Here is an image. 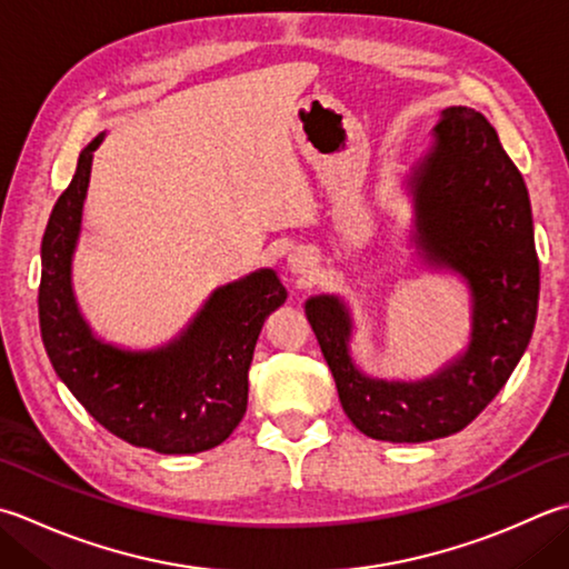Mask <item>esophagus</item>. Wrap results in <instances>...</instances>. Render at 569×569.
<instances>
[{"mask_svg": "<svg viewBox=\"0 0 569 569\" xmlns=\"http://www.w3.org/2000/svg\"><path fill=\"white\" fill-rule=\"evenodd\" d=\"M288 266H291V271L293 273H308L310 271V259H308V253H303V251H296V253H291L288 256Z\"/></svg>", "mask_w": 569, "mask_h": 569, "instance_id": "obj_1", "label": "esophagus"}]
</instances>
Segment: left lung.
<instances>
[{
  "mask_svg": "<svg viewBox=\"0 0 569 569\" xmlns=\"http://www.w3.org/2000/svg\"><path fill=\"white\" fill-rule=\"evenodd\" d=\"M405 187L421 263L469 288L466 350L421 380H387L355 362V320L340 296H310L306 316L352 425L370 439L421 443L469 427L503 389L536 328L540 266L526 182L473 108L443 110Z\"/></svg>",
  "mask_w": 569,
  "mask_h": 569,
  "instance_id": "1",
  "label": "left lung"
}]
</instances>
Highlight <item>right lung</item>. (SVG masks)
Returning <instances> with one entry per match:
<instances>
[{"mask_svg":"<svg viewBox=\"0 0 569 569\" xmlns=\"http://www.w3.org/2000/svg\"><path fill=\"white\" fill-rule=\"evenodd\" d=\"M103 138L100 132L78 154L73 180L43 231V348L59 380L118 439L167 456L214 449L247 415L256 340L288 293L273 269H259L214 288L192 320L158 348L132 350L100 338L78 306L73 256L93 152Z\"/></svg>","mask_w":569,"mask_h":569,"instance_id":"obj_1","label":"right lung"}]
</instances>
